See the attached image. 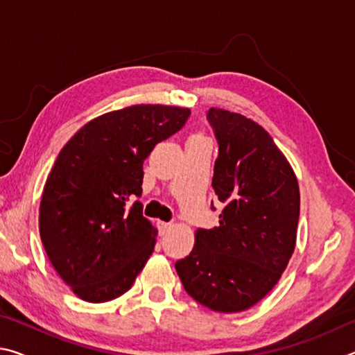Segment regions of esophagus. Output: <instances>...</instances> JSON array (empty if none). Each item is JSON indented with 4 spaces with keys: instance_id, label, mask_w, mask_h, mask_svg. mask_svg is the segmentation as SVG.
Returning <instances> with one entry per match:
<instances>
[{
    "instance_id": "1",
    "label": "esophagus",
    "mask_w": 355,
    "mask_h": 355,
    "mask_svg": "<svg viewBox=\"0 0 355 355\" xmlns=\"http://www.w3.org/2000/svg\"><path fill=\"white\" fill-rule=\"evenodd\" d=\"M171 224H167V222H158V230H159V235H166L167 232L171 230Z\"/></svg>"
}]
</instances>
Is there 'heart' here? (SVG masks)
<instances>
[{
    "label": "heart",
    "mask_w": 355,
    "mask_h": 355,
    "mask_svg": "<svg viewBox=\"0 0 355 355\" xmlns=\"http://www.w3.org/2000/svg\"><path fill=\"white\" fill-rule=\"evenodd\" d=\"M196 137H200V136H196Z\"/></svg>",
    "instance_id": "obj_1"
}]
</instances>
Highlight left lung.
<instances>
[{"instance_id":"obj_1","label":"left lung","mask_w":355,"mask_h":355,"mask_svg":"<svg viewBox=\"0 0 355 355\" xmlns=\"http://www.w3.org/2000/svg\"><path fill=\"white\" fill-rule=\"evenodd\" d=\"M219 144L213 189L219 225L196 230L175 263L186 293L219 313H238L277 285L294 252L300 196L296 173L272 137L243 114L211 107ZM214 209V208H213Z\"/></svg>"}]
</instances>
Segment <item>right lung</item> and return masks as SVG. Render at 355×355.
I'll return each mask as SVG.
<instances>
[{"label":"right lung","instance_id":"1","mask_svg":"<svg viewBox=\"0 0 355 355\" xmlns=\"http://www.w3.org/2000/svg\"><path fill=\"white\" fill-rule=\"evenodd\" d=\"M188 107L133 105L87 122L65 144L42 192L39 230L48 258L86 302L127 293L158 230L142 216L144 159L183 127Z\"/></svg>","mask_w":355,"mask_h":355}]
</instances>
